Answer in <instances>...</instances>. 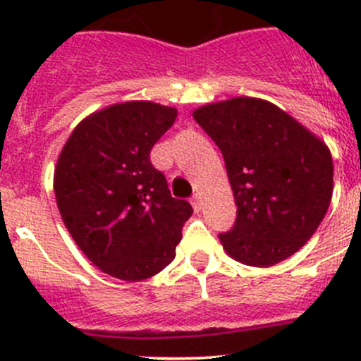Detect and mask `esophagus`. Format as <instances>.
<instances>
[{"label": "esophagus", "mask_w": 361, "mask_h": 361, "mask_svg": "<svg viewBox=\"0 0 361 361\" xmlns=\"http://www.w3.org/2000/svg\"><path fill=\"white\" fill-rule=\"evenodd\" d=\"M190 202H192V206H194L195 211L201 209V204H202V202H201V194H195L194 197H192Z\"/></svg>", "instance_id": "esophagus-1"}]
</instances>
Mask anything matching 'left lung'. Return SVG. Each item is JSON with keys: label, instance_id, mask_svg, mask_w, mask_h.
Returning <instances> with one entry per match:
<instances>
[{"label": "left lung", "instance_id": "obj_1", "mask_svg": "<svg viewBox=\"0 0 361 361\" xmlns=\"http://www.w3.org/2000/svg\"><path fill=\"white\" fill-rule=\"evenodd\" d=\"M194 118L220 148L238 206L234 227L218 235L225 251L253 267L297 253L332 199L329 147L281 108L257 97L206 104Z\"/></svg>", "mask_w": 361, "mask_h": 361}]
</instances>
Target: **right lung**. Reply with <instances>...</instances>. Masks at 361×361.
<instances>
[{
	"label": "right lung",
	"mask_w": 361,
	"mask_h": 361,
	"mask_svg": "<svg viewBox=\"0 0 361 361\" xmlns=\"http://www.w3.org/2000/svg\"><path fill=\"white\" fill-rule=\"evenodd\" d=\"M176 110L129 101L92 113L75 127L54 173L64 225L96 267L123 281L155 276L176 257L194 209L174 199L150 152Z\"/></svg>",
	"instance_id": "right-lung-1"
}]
</instances>
